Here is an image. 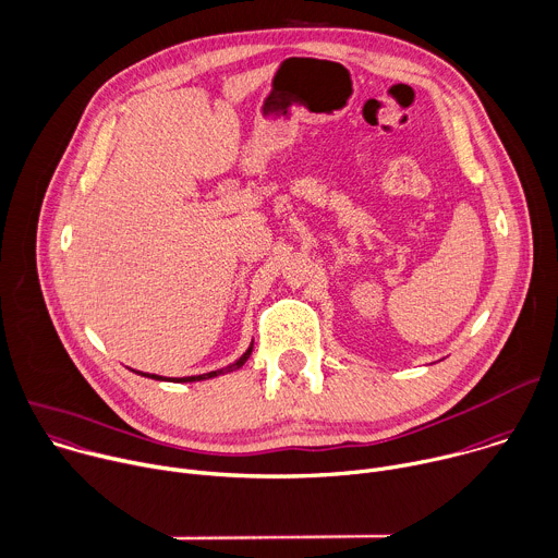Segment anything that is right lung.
Here are the masks:
<instances>
[{
  "instance_id": "1",
  "label": "right lung",
  "mask_w": 558,
  "mask_h": 558,
  "mask_svg": "<svg viewBox=\"0 0 558 558\" xmlns=\"http://www.w3.org/2000/svg\"><path fill=\"white\" fill-rule=\"evenodd\" d=\"M251 352H253V345L244 352V356L238 361V363H233V365H229V367H225V369H217V372H208V374H202V376H189V378H173V383H193V380H206V378H215V376H219V374H227V372H233V369H240L246 361H248V356H251ZM141 374V372H138ZM141 376H147V378H156V380H162V378H158L156 374H141Z\"/></svg>"
}]
</instances>
